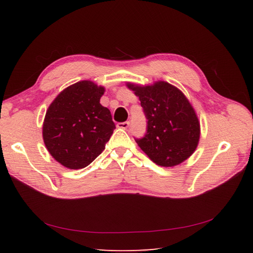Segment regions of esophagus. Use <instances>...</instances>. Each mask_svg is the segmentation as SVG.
I'll use <instances>...</instances> for the list:
<instances>
[{"label":"esophagus","instance_id":"obj_1","mask_svg":"<svg viewBox=\"0 0 253 253\" xmlns=\"http://www.w3.org/2000/svg\"><path fill=\"white\" fill-rule=\"evenodd\" d=\"M130 125L129 122H124V123H118L117 128H121V129H127L128 126Z\"/></svg>","mask_w":253,"mask_h":253}]
</instances>
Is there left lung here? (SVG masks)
<instances>
[{
  "instance_id": "obj_1",
  "label": "left lung",
  "mask_w": 253,
  "mask_h": 253,
  "mask_svg": "<svg viewBox=\"0 0 253 253\" xmlns=\"http://www.w3.org/2000/svg\"><path fill=\"white\" fill-rule=\"evenodd\" d=\"M126 85L140 100L148 120L146 136L136 139L139 148L163 168L189 159L200 140V121L182 91L163 80Z\"/></svg>"
}]
</instances>
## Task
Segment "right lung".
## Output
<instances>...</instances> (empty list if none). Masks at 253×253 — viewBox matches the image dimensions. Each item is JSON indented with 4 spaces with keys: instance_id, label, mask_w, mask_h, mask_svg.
<instances>
[{
    "instance_id": "1",
    "label": "right lung",
    "mask_w": 253,
    "mask_h": 253,
    "mask_svg": "<svg viewBox=\"0 0 253 253\" xmlns=\"http://www.w3.org/2000/svg\"><path fill=\"white\" fill-rule=\"evenodd\" d=\"M105 88L82 80L65 88L46 110L42 137L53 159L69 169L88 166L110 140L115 124L100 99Z\"/></svg>"
}]
</instances>
